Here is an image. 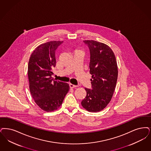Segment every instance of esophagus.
Wrapping results in <instances>:
<instances>
[{
    "label": "esophagus",
    "mask_w": 151,
    "mask_h": 151,
    "mask_svg": "<svg viewBox=\"0 0 151 151\" xmlns=\"http://www.w3.org/2000/svg\"><path fill=\"white\" fill-rule=\"evenodd\" d=\"M69 85H70V87L71 88H75V87L77 86L76 85H73L72 84H70Z\"/></svg>",
    "instance_id": "esophagus-1"
}]
</instances>
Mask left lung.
<instances>
[{
  "mask_svg": "<svg viewBox=\"0 0 151 151\" xmlns=\"http://www.w3.org/2000/svg\"><path fill=\"white\" fill-rule=\"evenodd\" d=\"M90 50L91 89L85 88L86 96L81 105L89 112L102 111L109 104L115 91L118 69L115 54L109 46L94 40H85Z\"/></svg>",
  "mask_w": 151,
  "mask_h": 151,
  "instance_id": "obj_1",
  "label": "left lung"
}]
</instances>
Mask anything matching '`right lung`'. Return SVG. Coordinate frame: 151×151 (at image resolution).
<instances>
[{
  "mask_svg": "<svg viewBox=\"0 0 151 151\" xmlns=\"http://www.w3.org/2000/svg\"><path fill=\"white\" fill-rule=\"evenodd\" d=\"M63 42L52 41L38 46L31 54L28 65L31 94L36 104L46 112L58 109L69 91V85L52 77L55 66V50Z\"/></svg>",
  "mask_w": 151,
  "mask_h": 151,
  "instance_id": "add662e5",
  "label": "right lung"
}]
</instances>
